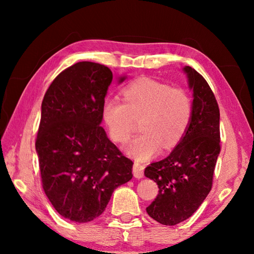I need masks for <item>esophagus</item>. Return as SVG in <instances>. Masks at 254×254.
Returning a JSON list of instances; mask_svg holds the SVG:
<instances>
[{"instance_id":"obj_1","label":"esophagus","mask_w":254,"mask_h":254,"mask_svg":"<svg viewBox=\"0 0 254 254\" xmlns=\"http://www.w3.org/2000/svg\"><path fill=\"white\" fill-rule=\"evenodd\" d=\"M143 170H144V166L141 165V163L135 162L134 165H133V175H134L135 178H142Z\"/></svg>"}]
</instances>
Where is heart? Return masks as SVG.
<instances>
[{
	"label": "heart",
	"mask_w": 254,
	"mask_h": 254,
	"mask_svg": "<svg viewBox=\"0 0 254 254\" xmlns=\"http://www.w3.org/2000/svg\"><path fill=\"white\" fill-rule=\"evenodd\" d=\"M123 100L109 98L103 104V119L112 140H130L135 120L140 131L127 147L136 161L156 156L161 148L177 145L186 133L192 117V100L187 91L151 78H139L123 88Z\"/></svg>",
	"instance_id": "1"
}]
</instances>
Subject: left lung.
<instances>
[{
	"label": "left lung",
	"mask_w": 254,
	"mask_h": 254,
	"mask_svg": "<svg viewBox=\"0 0 254 254\" xmlns=\"http://www.w3.org/2000/svg\"><path fill=\"white\" fill-rule=\"evenodd\" d=\"M184 71L194 96L190 123L173 152L144 169L159 188L147 213L163 225L178 224L198 209L212 189L221 151L220 109L214 93L194 68L186 66Z\"/></svg>",
	"instance_id": "1"
}]
</instances>
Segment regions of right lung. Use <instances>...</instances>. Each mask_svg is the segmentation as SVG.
Returning a JSON list of instances; mask_svg holds the SVG:
<instances>
[{
	"instance_id": "1",
	"label": "right lung",
	"mask_w": 254,
	"mask_h": 254,
	"mask_svg": "<svg viewBox=\"0 0 254 254\" xmlns=\"http://www.w3.org/2000/svg\"><path fill=\"white\" fill-rule=\"evenodd\" d=\"M112 79L109 67L77 63L56 77L41 104L36 150L42 187L55 209L72 222L100 216L114 189L133 177L132 160L100 126Z\"/></svg>"
}]
</instances>
